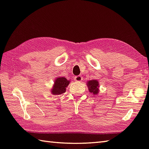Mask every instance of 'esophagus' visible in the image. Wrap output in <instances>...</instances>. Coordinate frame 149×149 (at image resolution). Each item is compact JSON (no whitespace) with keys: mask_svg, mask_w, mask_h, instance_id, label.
<instances>
[{"mask_svg":"<svg viewBox=\"0 0 149 149\" xmlns=\"http://www.w3.org/2000/svg\"><path fill=\"white\" fill-rule=\"evenodd\" d=\"M74 79L76 81H82L83 78H82V77H81V76L79 75V76H77V77H75Z\"/></svg>","mask_w":149,"mask_h":149,"instance_id":"obj_1","label":"esophagus"}]
</instances>
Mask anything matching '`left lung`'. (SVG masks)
I'll list each match as a JSON object with an SVG mask.
<instances>
[{
	"instance_id": "left-lung-1",
	"label": "left lung",
	"mask_w": 149,
	"mask_h": 149,
	"mask_svg": "<svg viewBox=\"0 0 149 149\" xmlns=\"http://www.w3.org/2000/svg\"><path fill=\"white\" fill-rule=\"evenodd\" d=\"M87 87L88 88L89 92L93 95H97L99 93V83L96 79L88 81L86 83Z\"/></svg>"
}]
</instances>
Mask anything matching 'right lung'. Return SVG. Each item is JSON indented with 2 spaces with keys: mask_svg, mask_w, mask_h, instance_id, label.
Instances as JSON below:
<instances>
[{
  "mask_svg": "<svg viewBox=\"0 0 149 149\" xmlns=\"http://www.w3.org/2000/svg\"><path fill=\"white\" fill-rule=\"evenodd\" d=\"M70 80L64 77H57L54 80V83L50 92L54 95H61L64 93L66 90V88L70 83Z\"/></svg>",
  "mask_w": 149,
  "mask_h": 149,
  "instance_id": "right-lung-1",
  "label": "right lung"
}]
</instances>
